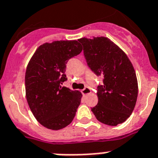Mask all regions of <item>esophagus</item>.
Listing matches in <instances>:
<instances>
[{"instance_id": "1", "label": "esophagus", "mask_w": 158, "mask_h": 158, "mask_svg": "<svg viewBox=\"0 0 158 158\" xmlns=\"http://www.w3.org/2000/svg\"><path fill=\"white\" fill-rule=\"evenodd\" d=\"M81 92H82V94H83V95H87V94H90L91 91H90V88L88 87H86L84 89H83V90H81Z\"/></svg>"}]
</instances>
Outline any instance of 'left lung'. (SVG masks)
I'll list each match as a JSON object with an SVG mask.
<instances>
[{
  "mask_svg": "<svg viewBox=\"0 0 158 158\" xmlns=\"http://www.w3.org/2000/svg\"><path fill=\"white\" fill-rule=\"evenodd\" d=\"M83 47L87 65L103 83L98 86V104L91 111L109 126L124 123L132 114L138 98V80L126 53L104 36L78 40Z\"/></svg>",
  "mask_w": 158,
  "mask_h": 158,
  "instance_id": "1",
  "label": "left lung"
}]
</instances>
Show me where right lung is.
<instances>
[{
    "mask_svg": "<svg viewBox=\"0 0 158 158\" xmlns=\"http://www.w3.org/2000/svg\"><path fill=\"white\" fill-rule=\"evenodd\" d=\"M83 48L77 40L53 41L36 49L25 73L26 98L35 119L53 130L63 129L75 116L82 94L62 84L66 64Z\"/></svg>",
    "mask_w": 158,
    "mask_h": 158,
    "instance_id": "1",
    "label": "right lung"
}]
</instances>
